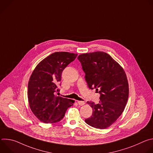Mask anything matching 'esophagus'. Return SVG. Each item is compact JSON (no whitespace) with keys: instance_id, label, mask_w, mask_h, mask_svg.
<instances>
[{"instance_id":"1","label":"esophagus","mask_w":153,"mask_h":153,"mask_svg":"<svg viewBox=\"0 0 153 153\" xmlns=\"http://www.w3.org/2000/svg\"><path fill=\"white\" fill-rule=\"evenodd\" d=\"M77 103L80 106H82V105H83L85 104V102L84 101H77Z\"/></svg>"}]
</instances>
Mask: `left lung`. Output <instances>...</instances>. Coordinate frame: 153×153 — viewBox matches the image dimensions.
Instances as JSON below:
<instances>
[{"label": "left lung", "instance_id": "8db88e82", "mask_svg": "<svg viewBox=\"0 0 153 153\" xmlns=\"http://www.w3.org/2000/svg\"><path fill=\"white\" fill-rule=\"evenodd\" d=\"M89 88L100 94V102H87L93 108L92 116L85 122L96 128L105 129L123 113L129 96L126 75L123 68L108 54L96 51L77 57Z\"/></svg>", "mask_w": 153, "mask_h": 153}]
</instances>
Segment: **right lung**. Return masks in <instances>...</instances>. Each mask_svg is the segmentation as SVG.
I'll return each mask as SVG.
<instances>
[{
    "instance_id": "obj_1",
    "label": "right lung",
    "mask_w": 153,
    "mask_h": 153,
    "mask_svg": "<svg viewBox=\"0 0 153 153\" xmlns=\"http://www.w3.org/2000/svg\"><path fill=\"white\" fill-rule=\"evenodd\" d=\"M77 54L56 52L42 60L33 71L28 85L30 107L35 116L45 123L61 120L74 100L57 96L62 73Z\"/></svg>"
}]
</instances>
